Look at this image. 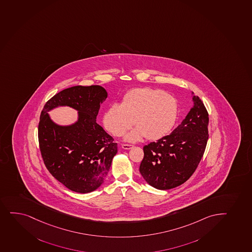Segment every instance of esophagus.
<instances>
[{"instance_id": "34e87169", "label": "esophagus", "mask_w": 252, "mask_h": 252, "mask_svg": "<svg viewBox=\"0 0 252 252\" xmlns=\"http://www.w3.org/2000/svg\"><path fill=\"white\" fill-rule=\"evenodd\" d=\"M122 147L123 148V149H125V150H130V149H131L133 147V145H130V144H122Z\"/></svg>"}]
</instances>
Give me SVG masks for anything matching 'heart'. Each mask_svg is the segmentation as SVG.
<instances>
[{
    "mask_svg": "<svg viewBox=\"0 0 252 252\" xmlns=\"http://www.w3.org/2000/svg\"><path fill=\"white\" fill-rule=\"evenodd\" d=\"M178 117L174 97L161 89L135 88L125 94L122 104L115 103L105 111L103 122L114 136L124 135L134 123L136 127L126 136L129 142L147 137L163 138L172 130Z\"/></svg>",
    "mask_w": 252,
    "mask_h": 252,
    "instance_id": "b5f03b06",
    "label": "heart"
}]
</instances>
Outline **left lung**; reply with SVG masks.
Listing matches in <instances>:
<instances>
[{
	"instance_id": "left-lung-1",
	"label": "left lung",
	"mask_w": 252,
	"mask_h": 252,
	"mask_svg": "<svg viewBox=\"0 0 252 252\" xmlns=\"http://www.w3.org/2000/svg\"><path fill=\"white\" fill-rule=\"evenodd\" d=\"M192 101L193 106L173 132L143 147L139 170L155 189H171L184 184L203 158L209 138V114L198 96L192 95Z\"/></svg>"
}]
</instances>
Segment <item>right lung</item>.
Segmentation results:
<instances>
[{
  "instance_id": "right-lung-1",
  "label": "right lung",
  "mask_w": 252,
  "mask_h": 252,
  "mask_svg": "<svg viewBox=\"0 0 252 252\" xmlns=\"http://www.w3.org/2000/svg\"><path fill=\"white\" fill-rule=\"evenodd\" d=\"M107 92L99 85L74 86L56 94L46 103L40 116L38 142L43 162L58 181L74 192L97 189L117 153V143L96 123L99 107ZM59 106L78 110V121L60 126L48 111Z\"/></svg>"
}]
</instances>
